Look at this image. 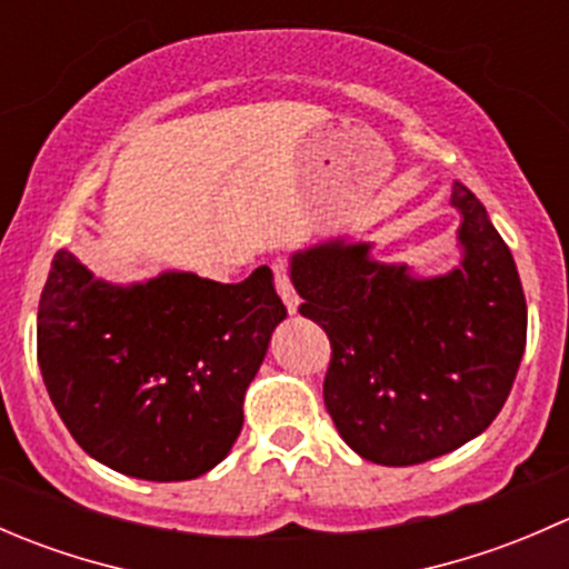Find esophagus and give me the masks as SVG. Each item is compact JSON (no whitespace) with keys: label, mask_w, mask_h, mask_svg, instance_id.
<instances>
[{"label":"esophagus","mask_w":569,"mask_h":569,"mask_svg":"<svg viewBox=\"0 0 569 569\" xmlns=\"http://www.w3.org/2000/svg\"><path fill=\"white\" fill-rule=\"evenodd\" d=\"M272 274H274V289H278L280 300L286 302V308H289V313H297V306H300V297H297L295 286H291L289 280V272H286L283 263H272Z\"/></svg>","instance_id":"esophagus-1"}]
</instances>
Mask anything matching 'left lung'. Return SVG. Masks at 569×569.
Instances as JSON below:
<instances>
[{
  "label": "left lung",
  "instance_id": "left-lung-1",
  "mask_svg": "<svg viewBox=\"0 0 569 569\" xmlns=\"http://www.w3.org/2000/svg\"><path fill=\"white\" fill-rule=\"evenodd\" d=\"M460 267L416 278L371 244L332 242L291 256L300 313L325 327V407L349 449L377 465H418L485 432L512 391L526 349L518 267L465 183Z\"/></svg>",
  "mask_w": 569,
  "mask_h": 569
}]
</instances>
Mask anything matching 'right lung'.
<instances>
[{"instance_id": "add662e5", "label": "right lung", "mask_w": 569, "mask_h": 569, "mask_svg": "<svg viewBox=\"0 0 569 569\" xmlns=\"http://www.w3.org/2000/svg\"><path fill=\"white\" fill-rule=\"evenodd\" d=\"M283 319L269 267L242 283L162 272L114 286L60 250L38 306L40 375L93 460L198 479L242 432L244 391Z\"/></svg>"}]
</instances>
